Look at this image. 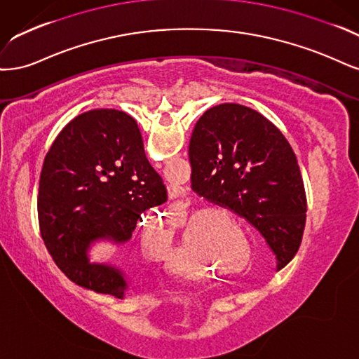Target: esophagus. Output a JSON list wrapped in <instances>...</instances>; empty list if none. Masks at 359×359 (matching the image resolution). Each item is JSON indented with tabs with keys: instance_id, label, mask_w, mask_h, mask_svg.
Returning a JSON list of instances; mask_svg holds the SVG:
<instances>
[{
	"instance_id": "1",
	"label": "esophagus",
	"mask_w": 359,
	"mask_h": 359,
	"mask_svg": "<svg viewBox=\"0 0 359 359\" xmlns=\"http://www.w3.org/2000/svg\"><path fill=\"white\" fill-rule=\"evenodd\" d=\"M167 191H168L170 198H176V196H179V194H180V188L177 187V184H168Z\"/></svg>"
}]
</instances>
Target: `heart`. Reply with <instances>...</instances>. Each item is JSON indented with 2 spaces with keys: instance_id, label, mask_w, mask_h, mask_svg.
I'll use <instances>...</instances> for the list:
<instances>
[{
  "instance_id": "b5f03b06",
  "label": "heart",
  "mask_w": 359,
  "mask_h": 359,
  "mask_svg": "<svg viewBox=\"0 0 359 359\" xmlns=\"http://www.w3.org/2000/svg\"><path fill=\"white\" fill-rule=\"evenodd\" d=\"M221 209L203 207L189 213L180 236L172 243L165 257V267L177 276L201 279L213 271L210 241L222 233L225 226L234 225L219 222Z\"/></svg>"
}]
</instances>
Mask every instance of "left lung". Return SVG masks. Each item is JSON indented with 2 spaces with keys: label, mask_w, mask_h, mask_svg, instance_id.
I'll return each mask as SVG.
<instances>
[{
  "label": "left lung",
  "mask_w": 359,
  "mask_h": 359,
  "mask_svg": "<svg viewBox=\"0 0 359 359\" xmlns=\"http://www.w3.org/2000/svg\"><path fill=\"white\" fill-rule=\"evenodd\" d=\"M191 188L255 226L277 269L302 245L307 198L297 156L285 135L261 113L219 104L195 123L189 143Z\"/></svg>",
  "instance_id": "1"
}]
</instances>
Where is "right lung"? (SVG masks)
Masks as SVG:
<instances>
[{
	"label": "right lung",
	"instance_id": "right-lung-1",
	"mask_svg": "<svg viewBox=\"0 0 359 359\" xmlns=\"http://www.w3.org/2000/svg\"><path fill=\"white\" fill-rule=\"evenodd\" d=\"M165 201V184L149 164L137 122L119 110H90L64 126L44 158L37 203L41 237L72 282L123 298V273L90 264L88 249L100 238L126 243L140 215Z\"/></svg>",
	"mask_w": 359,
	"mask_h": 359
}]
</instances>
